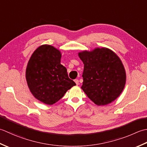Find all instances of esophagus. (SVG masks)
I'll list each match as a JSON object with an SVG mask.
<instances>
[{
    "label": "esophagus",
    "instance_id": "34e87169",
    "mask_svg": "<svg viewBox=\"0 0 147 147\" xmlns=\"http://www.w3.org/2000/svg\"><path fill=\"white\" fill-rule=\"evenodd\" d=\"M74 81H75V82H76V84L77 85H79V80H78V79H75Z\"/></svg>",
    "mask_w": 147,
    "mask_h": 147
}]
</instances>
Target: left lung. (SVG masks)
I'll return each instance as SVG.
<instances>
[{
  "label": "left lung",
  "mask_w": 147,
  "mask_h": 147,
  "mask_svg": "<svg viewBox=\"0 0 147 147\" xmlns=\"http://www.w3.org/2000/svg\"><path fill=\"white\" fill-rule=\"evenodd\" d=\"M79 56L84 63L81 88L97 105L114 101L125 84V71L121 59L111 50L96 48L83 51Z\"/></svg>",
  "instance_id": "8db88e82"
}]
</instances>
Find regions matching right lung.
<instances>
[{
    "instance_id": "1",
    "label": "right lung",
    "mask_w": 147,
    "mask_h": 147,
    "mask_svg": "<svg viewBox=\"0 0 147 147\" xmlns=\"http://www.w3.org/2000/svg\"><path fill=\"white\" fill-rule=\"evenodd\" d=\"M59 51L49 45L38 47L32 54L26 70V79L32 94L47 105H53L76 86L60 63Z\"/></svg>"
}]
</instances>
